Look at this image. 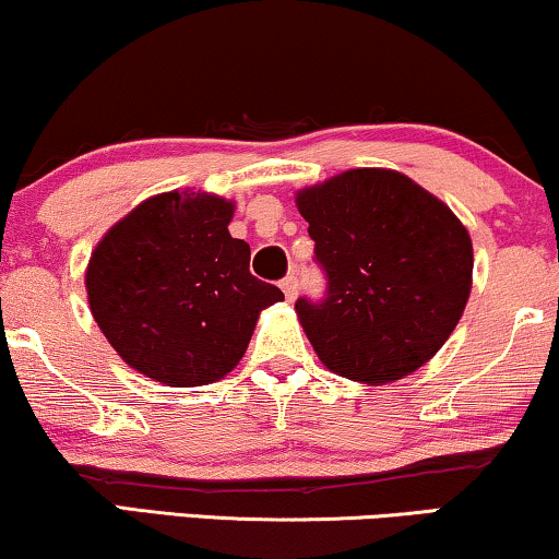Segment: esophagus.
Segmentation results:
<instances>
[{
  "instance_id": "1",
  "label": "esophagus",
  "mask_w": 559,
  "mask_h": 559,
  "mask_svg": "<svg viewBox=\"0 0 559 559\" xmlns=\"http://www.w3.org/2000/svg\"><path fill=\"white\" fill-rule=\"evenodd\" d=\"M280 287H282V293H285L287 300L293 302L297 297V277H295V274H287V277L280 282Z\"/></svg>"
}]
</instances>
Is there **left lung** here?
I'll return each mask as SVG.
<instances>
[{"instance_id":"8db88e82","label":"left lung","mask_w":559,"mask_h":559,"mask_svg":"<svg viewBox=\"0 0 559 559\" xmlns=\"http://www.w3.org/2000/svg\"><path fill=\"white\" fill-rule=\"evenodd\" d=\"M329 297L295 302L331 372L385 385L416 372L460 323L473 238L437 194L395 169H349L295 192Z\"/></svg>"}]
</instances>
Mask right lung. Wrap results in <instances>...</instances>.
<instances>
[{
    "label": "right lung",
    "mask_w": 559,
    "mask_h": 559,
    "mask_svg": "<svg viewBox=\"0 0 559 559\" xmlns=\"http://www.w3.org/2000/svg\"><path fill=\"white\" fill-rule=\"evenodd\" d=\"M234 200L171 190L143 200L94 246L90 310L135 372L169 388L223 380L246 354L280 287L249 272L251 249L230 236Z\"/></svg>",
    "instance_id": "1"
}]
</instances>
